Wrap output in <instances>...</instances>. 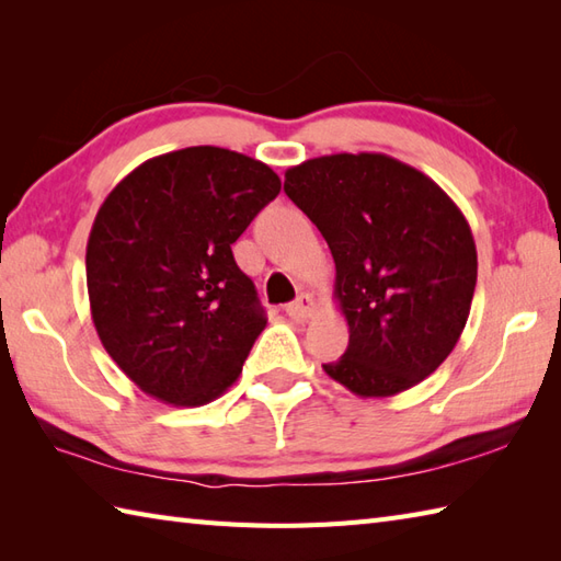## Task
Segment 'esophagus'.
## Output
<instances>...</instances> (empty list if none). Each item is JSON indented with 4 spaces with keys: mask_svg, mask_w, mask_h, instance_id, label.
I'll return each mask as SVG.
<instances>
[{
    "mask_svg": "<svg viewBox=\"0 0 561 561\" xmlns=\"http://www.w3.org/2000/svg\"><path fill=\"white\" fill-rule=\"evenodd\" d=\"M313 311H316V304H313V299L308 294L296 296V301H291L287 306V316L291 320H308V318L313 316Z\"/></svg>",
    "mask_w": 561,
    "mask_h": 561,
    "instance_id": "esophagus-1",
    "label": "esophagus"
}]
</instances>
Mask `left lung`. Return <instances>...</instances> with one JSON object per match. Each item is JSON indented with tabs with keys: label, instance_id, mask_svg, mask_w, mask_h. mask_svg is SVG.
<instances>
[{
	"label": "left lung",
	"instance_id": "8db88e82",
	"mask_svg": "<svg viewBox=\"0 0 561 561\" xmlns=\"http://www.w3.org/2000/svg\"><path fill=\"white\" fill-rule=\"evenodd\" d=\"M284 193L335 260L350 344L325 374L359 398L422 383L460 340L478 284V250L456 202L422 171L366 151L294 165Z\"/></svg>",
	"mask_w": 561,
	"mask_h": 561
}]
</instances>
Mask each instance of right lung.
Instances as JSON below:
<instances>
[{"label":"right lung","mask_w":561,"mask_h":561,"mask_svg":"<svg viewBox=\"0 0 561 561\" xmlns=\"http://www.w3.org/2000/svg\"><path fill=\"white\" fill-rule=\"evenodd\" d=\"M270 165L219 147L149 159L105 197L87 245L91 318L147 396L217 400L267 325L231 245L279 195Z\"/></svg>","instance_id":"1"}]
</instances>
